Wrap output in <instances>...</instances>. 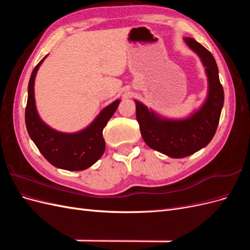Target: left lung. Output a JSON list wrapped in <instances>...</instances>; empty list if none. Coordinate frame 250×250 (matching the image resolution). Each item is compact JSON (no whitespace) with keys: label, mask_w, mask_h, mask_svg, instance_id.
<instances>
[{"label":"left lung","mask_w":250,"mask_h":250,"mask_svg":"<svg viewBox=\"0 0 250 250\" xmlns=\"http://www.w3.org/2000/svg\"><path fill=\"white\" fill-rule=\"evenodd\" d=\"M185 42L201 58L208 78V95L201 108L185 120L156 116L135 100V115L141 134L147 145L170 157L183 158L197 152L214 138L224 102L216 60L211 53L191 37Z\"/></svg>","instance_id":"1"}]
</instances>
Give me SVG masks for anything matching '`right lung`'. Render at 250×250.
Wrapping results in <instances>:
<instances>
[{
    "instance_id": "1",
    "label": "right lung",
    "mask_w": 250,
    "mask_h": 250,
    "mask_svg": "<svg viewBox=\"0 0 250 250\" xmlns=\"http://www.w3.org/2000/svg\"><path fill=\"white\" fill-rule=\"evenodd\" d=\"M44 58L34 67L29 80L25 110L28 133L43 157L54 167L67 171L85 170L104 153L103 128L117 110L120 100H116L105 107L92 124L79 132L62 133L52 129L41 120L34 99V79Z\"/></svg>"
}]
</instances>
